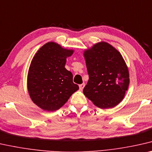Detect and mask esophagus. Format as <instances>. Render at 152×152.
I'll return each instance as SVG.
<instances>
[{"instance_id": "esophagus-1", "label": "esophagus", "mask_w": 152, "mask_h": 152, "mask_svg": "<svg viewBox=\"0 0 152 152\" xmlns=\"http://www.w3.org/2000/svg\"><path fill=\"white\" fill-rule=\"evenodd\" d=\"M85 83H83V84H80V85H79V89H80V91H82L83 89V88L85 87Z\"/></svg>"}]
</instances>
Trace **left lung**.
Wrapping results in <instances>:
<instances>
[{
    "instance_id": "8db88e82",
    "label": "left lung",
    "mask_w": 152,
    "mask_h": 152,
    "mask_svg": "<svg viewBox=\"0 0 152 152\" xmlns=\"http://www.w3.org/2000/svg\"><path fill=\"white\" fill-rule=\"evenodd\" d=\"M89 80L83 94L100 108L117 106L124 99L130 78L119 52L108 43H97L84 52Z\"/></svg>"
}]
</instances>
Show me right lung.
Masks as SVG:
<instances>
[{"label": "right lung", "instance_id": "1", "mask_svg": "<svg viewBox=\"0 0 152 152\" xmlns=\"http://www.w3.org/2000/svg\"><path fill=\"white\" fill-rule=\"evenodd\" d=\"M74 50L54 42L41 47L31 63L27 87L32 101L47 111L59 109L79 89L72 72L65 69L66 58Z\"/></svg>", "mask_w": 152, "mask_h": 152}]
</instances>
